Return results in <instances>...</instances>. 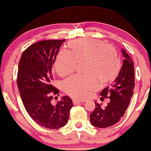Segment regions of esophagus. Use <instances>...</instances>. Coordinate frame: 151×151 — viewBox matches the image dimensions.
Instances as JSON below:
<instances>
[{"label": "esophagus", "mask_w": 151, "mask_h": 151, "mask_svg": "<svg viewBox=\"0 0 151 151\" xmlns=\"http://www.w3.org/2000/svg\"><path fill=\"white\" fill-rule=\"evenodd\" d=\"M80 102H84V100H77V99H74L73 100V103L74 104H77L78 103H80Z\"/></svg>", "instance_id": "obj_1"}]
</instances>
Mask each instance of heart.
<instances>
[{
    "label": "heart",
    "instance_id": "heart-1",
    "mask_svg": "<svg viewBox=\"0 0 151 151\" xmlns=\"http://www.w3.org/2000/svg\"><path fill=\"white\" fill-rule=\"evenodd\" d=\"M71 51L61 49L57 55L54 68L60 75L74 70L77 62L85 60L84 74H75L63 81L65 92L72 97L85 98L99 85V79L109 81L121 68V59L116 48L94 38H83L69 44Z\"/></svg>",
    "mask_w": 151,
    "mask_h": 151
}]
</instances>
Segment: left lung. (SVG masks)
<instances>
[{"label": "left lung", "instance_id": "obj_1", "mask_svg": "<svg viewBox=\"0 0 151 151\" xmlns=\"http://www.w3.org/2000/svg\"><path fill=\"white\" fill-rule=\"evenodd\" d=\"M122 53L125 59L118 77L100 93L104 98H109L110 102L105 108L95 102V109L90 115V121L95 127L105 128L117 123L125 114L133 95L135 86L134 63L123 49Z\"/></svg>", "mask_w": 151, "mask_h": 151}]
</instances>
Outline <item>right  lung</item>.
Returning <instances> with one entry per match:
<instances>
[{
    "instance_id": "right-lung-1",
    "label": "right lung",
    "mask_w": 151,
    "mask_h": 151,
    "mask_svg": "<svg viewBox=\"0 0 151 151\" xmlns=\"http://www.w3.org/2000/svg\"><path fill=\"white\" fill-rule=\"evenodd\" d=\"M65 41L46 40L34 43L23 52L19 63L17 83L24 107L34 121L49 129L65 126L73 106L66 95L56 105L51 102L59 93L52 85V65Z\"/></svg>"
}]
</instances>
